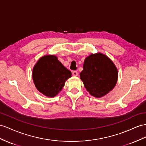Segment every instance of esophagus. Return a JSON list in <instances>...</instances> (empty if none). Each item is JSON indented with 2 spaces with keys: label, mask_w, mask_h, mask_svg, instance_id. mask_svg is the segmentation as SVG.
<instances>
[{
  "label": "esophagus",
  "mask_w": 146,
  "mask_h": 146,
  "mask_svg": "<svg viewBox=\"0 0 146 146\" xmlns=\"http://www.w3.org/2000/svg\"><path fill=\"white\" fill-rule=\"evenodd\" d=\"M72 74L74 76H77L78 75V73L76 72V71H73Z\"/></svg>",
  "instance_id": "esophagus-1"
}]
</instances>
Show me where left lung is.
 Wrapping results in <instances>:
<instances>
[{"mask_svg":"<svg viewBox=\"0 0 146 146\" xmlns=\"http://www.w3.org/2000/svg\"><path fill=\"white\" fill-rule=\"evenodd\" d=\"M118 70L111 60L100 52L85 58L80 78L89 94L97 98L113 90L118 81Z\"/></svg>","mask_w":146,"mask_h":146,"instance_id":"8db88e82","label":"left lung"}]
</instances>
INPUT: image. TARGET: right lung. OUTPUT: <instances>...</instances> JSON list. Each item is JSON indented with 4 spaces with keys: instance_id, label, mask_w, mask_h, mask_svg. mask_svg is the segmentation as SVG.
<instances>
[{
    "instance_id": "add662e5",
    "label": "right lung",
    "mask_w": 146,
    "mask_h": 146,
    "mask_svg": "<svg viewBox=\"0 0 146 146\" xmlns=\"http://www.w3.org/2000/svg\"><path fill=\"white\" fill-rule=\"evenodd\" d=\"M71 76L70 71L62 65L55 55L40 57L33 67L32 73L36 89L48 98L57 96Z\"/></svg>"
}]
</instances>
